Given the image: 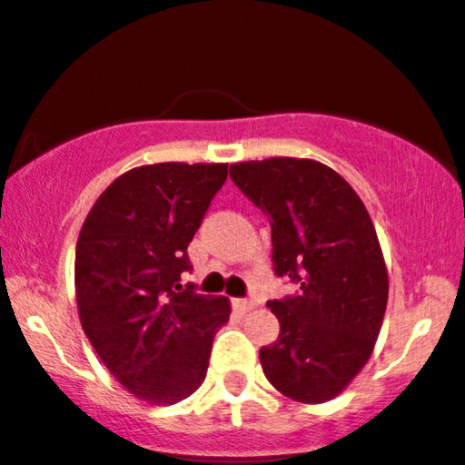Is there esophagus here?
Segmentation results:
<instances>
[{"instance_id": "34e87169", "label": "esophagus", "mask_w": 465, "mask_h": 465, "mask_svg": "<svg viewBox=\"0 0 465 465\" xmlns=\"http://www.w3.org/2000/svg\"><path fill=\"white\" fill-rule=\"evenodd\" d=\"M232 306L238 314H247L249 311H253V303L247 302V300H233Z\"/></svg>"}]
</instances>
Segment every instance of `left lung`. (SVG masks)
<instances>
[{"label": "left lung", "instance_id": "8db88e82", "mask_svg": "<svg viewBox=\"0 0 465 465\" xmlns=\"http://www.w3.org/2000/svg\"><path fill=\"white\" fill-rule=\"evenodd\" d=\"M229 177L271 218L275 273L300 284V295L266 303L280 336L260 350L264 376L295 402H328L370 361L387 311V264L370 212L314 159L240 162Z\"/></svg>", "mask_w": 465, "mask_h": 465}]
</instances>
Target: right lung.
I'll list each match as a JSON object with an SVG mask.
<instances>
[{
    "mask_svg": "<svg viewBox=\"0 0 465 465\" xmlns=\"http://www.w3.org/2000/svg\"><path fill=\"white\" fill-rule=\"evenodd\" d=\"M227 179V163L140 165L106 188L80 227L76 302L95 354L148 404H174L205 381L227 297L181 286L188 244Z\"/></svg>",
    "mask_w": 465,
    "mask_h": 465,
    "instance_id": "obj_1",
    "label": "right lung"
}]
</instances>
